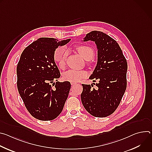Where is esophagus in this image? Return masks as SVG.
Returning a JSON list of instances; mask_svg holds the SVG:
<instances>
[{"mask_svg":"<svg viewBox=\"0 0 152 152\" xmlns=\"http://www.w3.org/2000/svg\"><path fill=\"white\" fill-rule=\"evenodd\" d=\"M77 83L76 82H71V85H77Z\"/></svg>","mask_w":152,"mask_h":152,"instance_id":"1","label":"esophagus"}]
</instances>
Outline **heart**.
Returning <instances> with one entry per match:
<instances>
[{
	"label": "heart",
	"mask_w": 152,
	"mask_h": 152,
	"mask_svg": "<svg viewBox=\"0 0 152 152\" xmlns=\"http://www.w3.org/2000/svg\"><path fill=\"white\" fill-rule=\"evenodd\" d=\"M76 49L79 53L85 59L91 60L94 56V50L93 48L86 45H79L76 47ZM67 53L64 46L57 48L53 53V58L57 63L58 67L62 69L66 65V59ZM88 73L85 70H69L65 72L63 75V78L65 80L69 82H77L87 76Z\"/></svg>",
	"instance_id": "heart-1"
}]
</instances>
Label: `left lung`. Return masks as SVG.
I'll return each instance as SVG.
<instances>
[{"instance_id":"8db88e82","label":"left lung","mask_w":152,"mask_h":152,"mask_svg":"<svg viewBox=\"0 0 152 152\" xmlns=\"http://www.w3.org/2000/svg\"><path fill=\"white\" fill-rule=\"evenodd\" d=\"M93 41L97 48V64L90 77L97 80L93 85L82 84L80 95L85 109L96 117H105L117 108L127 86V64L117 41L106 34L94 31L86 35L83 41Z\"/></svg>"}]
</instances>
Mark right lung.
<instances>
[{
	"label": "right lung",
	"mask_w": 152,
	"mask_h": 152,
	"mask_svg": "<svg viewBox=\"0 0 152 152\" xmlns=\"http://www.w3.org/2000/svg\"><path fill=\"white\" fill-rule=\"evenodd\" d=\"M70 40L40 38L26 48L20 56L17 66L18 91L29 113L38 120L56 118L68 97L71 84L58 81L61 75L53 53Z\"/></svg>",
	"instance_id": "obj_1"
}]
</instances>
